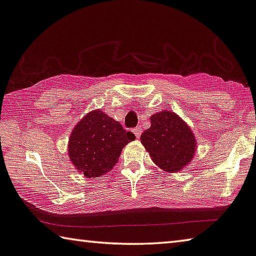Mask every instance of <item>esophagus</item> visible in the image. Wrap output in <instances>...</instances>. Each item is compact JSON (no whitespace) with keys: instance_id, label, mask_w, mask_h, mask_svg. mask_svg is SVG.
<instances>
[{"instance_id":"34e87169","label":"esophagus","mask_w":256,"mask_h":256,"mask_svg":"<svg viewBox=\"0 0 256 256\" xmlns=\"http://www.w3.org/2000/svg\"><path fill=\"white\" fill-rule=\"evenodd\" d=\"M133 132H134V134H136V136L138 138H140V136H141V128H133Z\"/></svg>"}]
</instances>
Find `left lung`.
<instances>
[{"label": "left lung", "instance_id": "8db88e82", "mask_svg": "<svg viewBox=\"0 0 256 256\" xmlns=\"http://www.w3.org/2000/svg\"><path fill=\"white\" fill-rule=\"evenodd\" d=\"M150 120L151 126L141 134V142L152 162L168 172L183 170L196 151L192 130L174 112H156Z\"/></svg>", "mask_w": 256, "mask_h": 256}]
</instances>
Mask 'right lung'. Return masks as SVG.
Instances as JSON below:
<instances>
[{
  "instance_id": "right-lung-1",
  "label": "right lung",
  "mask_w": 256,
  "mask_h": 256,
  "mask_svg": "<svg viewBox=\"0 0 256 256\" xmlns=\"http://www.w3.org/2000/svg\"><path fill=\"white\" fill-rule=\"evenodd\" d=\"M136 136L100 110L86 114L68 138V156L86 177H98L112 170L122 149Z\"/></svg>"
}]
</instances>
